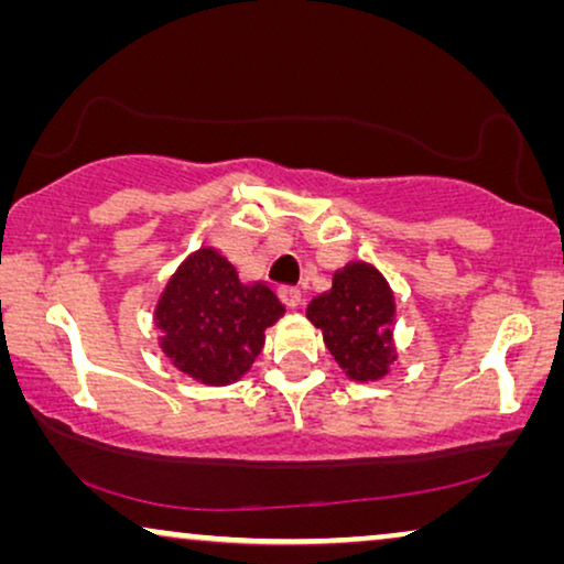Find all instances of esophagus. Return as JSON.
I'll return each instance as SVG.
<instances>
[{
  "instance_id": "1",
  "label": "esophagus",
  "mask_w": 564,
  "mask_h": 564,
  "mask_svg": "<svg viewBox=\"0 0 564 564\" xmlns=\"http://www.w3.org/2000/svg\"><path fill=\"white\" fill-rule=\"evenodd\" d=\"M280 297L288 307H297L303 303V292H300V288H280Z\"/></svg>"
}]
</instances>
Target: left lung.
I'll return each instance as SVG.
<instances>
[{"instance_id": "obj_1", "label": "left lung", "mask_w": 564, "mask_h": 564, "mask_svg": "<svg viewBox=\"0 0 564 564\" xmlns=\"http://www.w3.org/2000/svg\"><path fill=\"white\" fill-rule=\"evenodd\" d=\"M307 321L323 330L328 351L354 382L382 380L398 359L392 341L395 292L367 261L336 269L330 290L307 305Z\"/></svg>"}]
</instances>
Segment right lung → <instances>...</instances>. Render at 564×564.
<instances>
[{
    "instance_id": "obj_1",
    "label": "right lung",
    "mask_w": 564,
    "mask_h": 564,
    "mask_svg": "<svg viewBox=\"0 0 564 564\" xmlns=\"http://www.w3.org/2000/svg\"><path fill=\"white\" fill-rule=\"evenodd\" d=\"M284 315L267 282H243L213 246L192 251L169 276L153 307L159 346L192 380L223 388L249 372L264 330Z\"/></svg>"
}]
</instances>
